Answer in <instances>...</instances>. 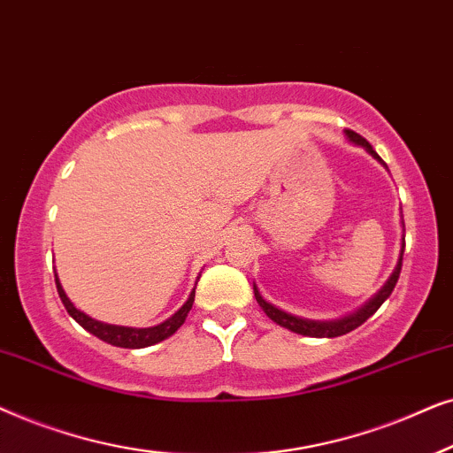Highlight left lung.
<instances>
[{"mask_svg":"<svg viewBox=\"0 0 453 453\" xmlns=\"http://www.w3.org/2000/svg\"><path fill=\"white\" fill-rule=\"evenodd\" d=\"M346 138L352 144H357V147H363L366 153L372 157V159H377L379 164H381L385 170H388L385 161L375 153V149L371 147V142L366 141V138H363V136L357 134V132H352V130H346ZM403 246H406V244H403V238H402V250H400V257H397V265H395L394 273L389 275V280L383 283V288L379 289V292L369 300V303H365L363 306H360L358 311L349 312V315L342 317V319H334V321H312V319L296 317V315H292V312H286V311L277 309L275 304H271L269 300H265L261 296V292H258L257 286H252V289H255V298H257L258 306H261L263 312L271 319V321L280 325V327H286L289 331H294V334L309 335V337H337V335L349 334V331H352V329L360 327V325H363L366 319L375 315L379 306H381L385 300L389 298V294L394 292V288H395V283H397V277H400V271H402Z\"/></svg>","mask_w":453,"mask_h":453,"instance_id":"1","label":"left lung"}]
</instances>
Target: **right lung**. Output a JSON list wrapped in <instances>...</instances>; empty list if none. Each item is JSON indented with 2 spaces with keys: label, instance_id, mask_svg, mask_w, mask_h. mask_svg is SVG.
<instances>
[{
  "label": "right lung",
  "instance_id": "obj_1",
  "mask_svg": "<svg viewBox=\"0 0 453 453\" xmlns=\"http://www.w3.org/2000/svg\"><path fill=\"white\" fill-rule=\"evenodd\" d=\"M56 286H58L59 298H62L65 311H68V315L74 319V321L81 325L82 329H87L88 334L99 337V340L111 343V346L132 348V349L153 346V343L164 342L170 335L176 334V331L184 325L186 317H188V312L192 309V303H195V289H192L188 300H186V303L180 306V309L173 312L170 319H165L164 323L155 325V327H124V325H111V323L96 321V319L88 317L87 312L76 309L74 303H72V300L68 298V294L64 292L58 273H56Z\"/></svg>",
  "mask_w": 453,
  "mask_h": 453
}]
</instances>
